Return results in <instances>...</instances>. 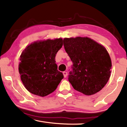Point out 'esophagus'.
Instances as JSON below:
<instances>
[{"mask_svg":"<svg viewBox=\"0 0 127 127\" xmlns=\"http://www.w3.org/2000/svg\"><path fill=\"white\" fill-rule=\"evenodd\" d=\"M63 75H64V77H65H65H66V76H67L68 73L66 72H65V71H64V72H63Z\"/></svg>","mask_w":127,"mask_h":127,"instance_id":"1","label":"esophagus"}]
</instances>
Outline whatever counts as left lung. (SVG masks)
Returning <instances> with one entry per match:
<instances>
[{
    "label": "left lung",
    "instance_id": "8db88e82",
    "mask_svg": "<svg viewBox=\"0 0 127 127\" xmlns=\"http://www.w3.org/2000/svg\"><path fill=\"white\" fill-rule=\"evenodd\" d=\"M63 44L73 63L68 81L74 89L86 95L100 91L111 73V59L106 49L88 37L65 38Z\"/></svg>",
    "mask_w": 127,
    "mask_h": 127
}]
</instances>
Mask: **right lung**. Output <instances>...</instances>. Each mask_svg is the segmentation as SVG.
<instances>
[{
    "instance_id": "add662e5",
    "label": "right lung",
    "mask_w": 127,
    "mask_h": 127,
    "mask_svg": "<svg viewBox=\"0 0 127 127\" xmlns=\"http://www.w3.org/2000/svg\"><path fill=\"white\" fill-rule=\"evenodd\" d=\"M63 46L62 38L35 42L20 56L18 65L21 79L28 91L45 96L52 93L63 78L55 63V56Z\"/></svg>"
}]
</instances>
